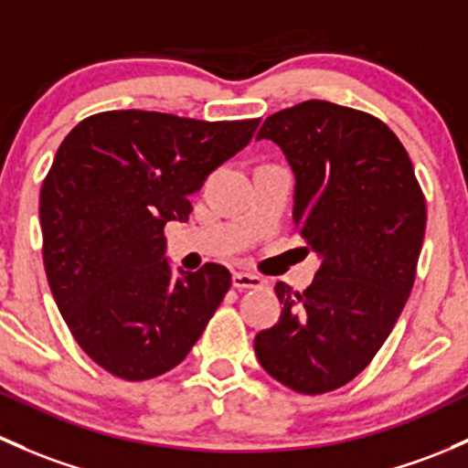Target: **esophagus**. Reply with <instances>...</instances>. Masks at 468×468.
Listing matches in <instances>:
<instances>
[{
  "label": "esophagus",
  "mask_w": 468,
  "mask_h": 468,
  "mask_svg": "<svg viewBox=\"0 0 468 468\" xmlns=\"http://www.w3.org/2000/svg\"><path fill=\"white\" fill-rule=\"evenodd\" d=\"M264 284V280L260 275L235 271L233 273V287L235 289H260Z\"/></svg>",
  "instance_id": "obj_1"
}]
</instances>
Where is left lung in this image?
I'll use <instances>...</instances> for the list:
<instances>
[{
	"label": "left lung",
	"instance_id": "1",
	"mask_svg": "<svg viewBox=\"0 0 468 468\" xmlns=\"http://www.w3.org/2000/svg\"><path fill=\"white\" fill-rule=\"evenodd\" d=\"M293 172V224L321 267L303 293L275 284L280 321L255 336L260 366L300 395L352 381L395 327L415 282L426 201L408 152L375 116L304 101L258 141Z\"/></svg>",
	"mask_w": 468,
	"mask_h": 468
}]
</instances>
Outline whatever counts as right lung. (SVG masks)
Masks as SVG:
<instances>
[{"mask_svg": "<svg viewBox=\"0 0 468 468\" xmlns=\"http://www.w3.org/2000/svg\"><path fill=\"white\" fill-rule=\"evenodd\" d=\"M255 121L206 122L159 112H102L78 122L39 193L48 287L73 338L127 381L179 366L230 287L229 269H176L168 221L253 139Z\"/></svg>", "mask_w": 468, "mask_h": 468, "instance_id": "obj_1", "label": "right lung"}]
</instances>
